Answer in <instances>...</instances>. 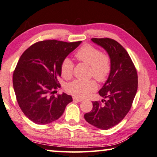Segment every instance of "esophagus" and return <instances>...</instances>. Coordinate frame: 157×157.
Wrapping results in <instances>:
<instances>
[{
  "mask_svg": "<svg viewBox=\"0 0 157 157\" xmlns=\"http://www.w3.org/2000/svg\"><path fill=\"white\" fill-rule=\"evenodd\" d=\"M73 100L74 101H76V102H82L83 101V99H81V98H76V97H73Z\"/></svg>",
  "mask_w": 157,
  "mask_h": 157,
  "instance_id": "1",
  "label": "esophagus"
}]
</instances>
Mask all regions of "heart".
<instances>
[{"label":"heart","instance_id":"obj_1","mask_svg":"<svg viewBox=\"0 0 157 157\" xmlns=\"http://www.w3.org/2000/svg\"><path fill=\"white\" fill-rule=\"evenodd\" d=\"M75 57L79 62L90 67V76L98 81L102 83L107 81L112 69V62L109 55L102 53L100 50L92 45L86 44L76 52ZM60 72L62 76L67 80L73 76L74 64L69 58H65L62 61ZM97 88V83L93 79L88 81L75 80L66 86V90L69 93L81 98L88 97Z\"/></svg>","mask_w":157,"mask_h":157}]
</instances>
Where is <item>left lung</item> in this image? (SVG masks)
<instances>
[{"mask_svg": "<svg viewBox=\"0 0 157 157\" xmlns=\"http://www.w3.org/2000/svg\"><path fill=\"white\" fill-rule=\"evenodd\" d=\"M91 40L107 52L112 69L99 90L105 103L93 102L92 110L84 118L92 126L107 130L121 121L131 109L137 90V74L131 57L120 43L109 38Z\"/></svg>", "mask_w": 157, "mask_h": 157, "instance_id": "left-lung-1", "label": "left lung"}]
</instances>
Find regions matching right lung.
Masks as SVG:
<instances>
[{
    "mask_svg": "<svg viewBox=\"0 0 157 157\" xmlns=\"http://www.w3.org/2000/svg\"><path fill=\"white\" fill-rule=\"evenodd\" d=\"M81 43L45 40L21 55L13 73V88L21 110L31 121L43 125L56 121L72 102L71 95L54 93L60 87L57 78L62 61Z\"/></svg>",
    "mask_w": 157,
    "mask_h": 157,
    "instance_id": "obj_1",
    "label": "right lung"
}]
</instances>
